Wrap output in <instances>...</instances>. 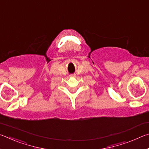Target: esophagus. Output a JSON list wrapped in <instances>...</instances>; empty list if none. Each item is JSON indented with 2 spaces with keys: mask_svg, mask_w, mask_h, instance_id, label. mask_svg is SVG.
<instances>
[{
  "mask_svg": "<svg viewBox=\"0 0 149 149\" xmlns=\"http://www.w3.org/2000/svg\"><path fill=\"white\" fill-rule=\"evenodd\" d=\"M70 77H75V74H72V75H70Z\"/></svg>",
  "mask_w": 149,
  "mask_h": 149,
  "instance_id": "obj_1",
  "label": "esophagus"
}]
</instances>
